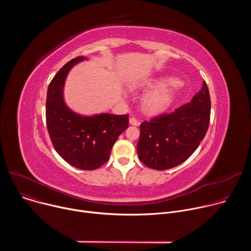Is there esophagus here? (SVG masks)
Listing matches in <instances>:
<instances>
[{
    "label": "esophagus",
    "mask_w": 251,
    "mask_h": 251,
    "mask_svg": "<svg viewBox=\"0 0 251 251\" xmlns=\"http://www.w3.org/2000/svg\"><path fill=\"white\" fill-rule=\"evenodd\" d=\"M129 122H130V124L135 125V126H138V125H139V121H138V119L135 118V117H131V118L129 119Z\"/></svg>",
    "instance_id": "1"
}]
</instances>
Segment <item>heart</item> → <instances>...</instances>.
Here are the masks:
<instances>
[{
	"mask_svg": "<svg viewBox=\"0 0 251 251\" xmlns=\"http://www.w3.org/2000/svg\"><path fill=\"white\" fill-rule=\"evenodd\" d=\"M156 87L143 98V107L147 113L155 114L166 110L170 106L174 95V80L160 79L148 84Z\"/></svg>",
	"mask_w": 251,
	"mask_h": 251,
	"instance_id": "1",
	"label": "heart"
}]
</instances>
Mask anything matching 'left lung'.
<instances>
[{"label":"left lung","mask_w":251,"mask_h":251,"mask_svg":"<svg viewBox=\"0 0 251 251\" xmlns=\"http://www.w3.org/2000/svg\"><path fill=\"white\" fill-rule=\"evenodd\" d=\"M210 119L206 82L187 103L140 125L137 152L147 167L162 171L185 162L204 138Z\"/></svg>","instance_id":"8db88e82"}]
</instances>
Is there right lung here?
<instances>
[{"mask_svg":"<svg viewBox=\"0 0 251 251\" xmlns=\"http://www.w3.org/2000/svg\"><path fill=\"white\" fill-rule=\"evenodd\" d=\"M85 59L78 56L65 63L48 88L46 119L52 145L69 165L92 171L108 162L111 149L119 135L128 128L129 115L103 113L80 116L67 108L62 88L70 68Z\"/></svg>","mask_w":251,"mask_h":251,"instance_id":"add662e5","label":"right lung"}]
</instances>
